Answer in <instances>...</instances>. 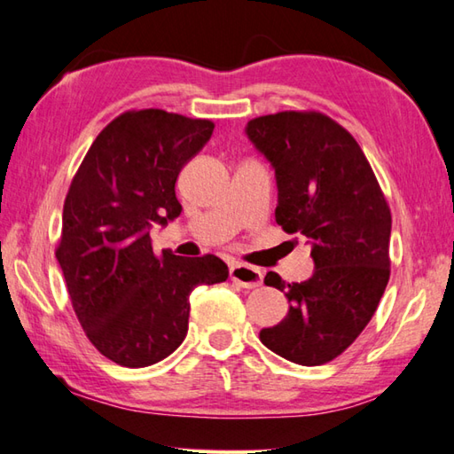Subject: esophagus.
<instances>
[{"mask_svg": "<svg viewBox=\"0 0 454 454\" xmlns=\"http://www.w3.org/2000/svg\"><path fill=\"white\" fill-rule=\"evenodd\" d=\"M229 277L243 288H256L262 285V272L256 267H251V264H243V262L231 264Z\"/></svg>", "mask_w": 454, "mask_h": 454, "instance_id": "obj_1", "label": "esophagus"}]
</instances>
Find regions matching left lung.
Here are the masks:
<instances>
[{
    "label": "left lung",
    "mask_w": 454,
    "mask_h": 454,
    "mask_svg": "<svg viewBox=\"0 0 454 454\" xmlns=\"http://www.w3.org/2000/svg\"><path fill=\"white\" fill-rule=\"evenodd\" d=\"M245 132L275 168L277 223L308 239L316 267L304 282L264 277L290 308L259 338L288 362L328 364L354 344L386 293L389 205L360 144L326 114L285 110L253 118Z\"/></svg>",
    "instance_id": "8db88e82"
}]
</instances>
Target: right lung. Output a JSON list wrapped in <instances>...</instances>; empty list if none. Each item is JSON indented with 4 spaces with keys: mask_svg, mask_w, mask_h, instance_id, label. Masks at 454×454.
<instances>
[{
    "mask_svg": "<svg viewBox=\"0 0 454 454\" xmlns=\"http://www.w3.org/2000/svg\"><path fill=\"white\" fill-rule=\"evenodd\" d=\"M211 121L160 108L116 116L68 187L57 247L73 310L98 352L146 367L182 344L190 294L229 277L215 254H153L150 229L182 213L176 182L213 134Z\"/></svg>",
    "mask_w": 454,
    "mask_h": 454,
    "instance_id": "add662e5",
    "label": "right lung"
}]
</instances>
